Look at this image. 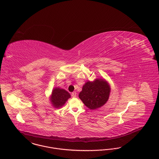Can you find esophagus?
Wrapping results in <instances>:
<instances>
[{"instance_id":"1","label":"esophagus","mask_w":159,"mask_h":159,"mask_svg":"<svg viewBox=\"0 0 159 159\" xmlns=\"http://www.w3.org/2000/svg\"><path fill=\"white\" fill-rule=\"evenodd\" d=\"M76 96V92H73V93H72V96L73 98H75Z\"/></svg>"}]
</instances>
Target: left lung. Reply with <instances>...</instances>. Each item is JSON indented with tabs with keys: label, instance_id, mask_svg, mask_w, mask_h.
<instances>
[{
	"label": "left lung",
	"instance_id": "obj_1",
	"mask_svg": "<svg viewBox=\"0 0 159 159\" xmlns=\"http://www.w3.org/2000/svg\"><path fill=\"white\" fill-rule=\"evenodd\" d=\"M110 87L103 80H96L94 82L88 81L83 87L79 98L84 105L90 109L99 108L108 100Z\"/></svg>",
	"mask_w": 159,
	"mask_h": 159
}]
</instances>
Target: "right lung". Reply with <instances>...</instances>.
Instances as JSON below:
<instances>
[{
  "mask_svg": "<svg viewBox=\"0 0 159 159\" xmlns=\"http://www.w3.org/2000/svg\"><path fill=\"white\" fill-rule=\"evenodd\" d=\"M70 94L63 89L56 88L53 90L51 95L52 104L56 108L62 107L66 100L70 98Z\"/></svg>",
  "mask_w": 159,
  "mask_h": 159,
  "instance_id": "right-lung-1",
  "label": "right lung"
}]
</instances>
